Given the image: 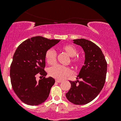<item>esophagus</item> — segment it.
<instances>
[{
    "instance_id": "esophagus-1",
    "label": "esophagus",
    "mask_w": 121,
    "mask_h": 121,
    "mask_svg": "<svg viewBox=\"0 0 121 121\" xmlns=\"http://www.w3.org/2000/svg\"><path fill=\"white\" fill-rule=\"evenodd\" d=\"M56 82L58 83H60V82H61V80H56Z\"/></svg>"
}]
</instances>
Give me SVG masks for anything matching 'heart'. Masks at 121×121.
Here are the masks:
<instances>
[{"label":"heart","mask_w":121,"mask_h":121,"mask_svg":"<svg viewBox=\"0 0 121 121\" xmlns=\"http://www.w3.org/2000/svg\"><path fill=\"white\" fill-rule=\"evenodd\" d=\"M62 49L69 56L72 57L70 61L74 65H77L81 62V57L77 56V49L76 47L71 45H66L62 47ZM45 60L47 63L53 65L55 63L56 59V53L55 50L50 49L47 51L45 53ZM49 73L53 78L58 80H62L66 76L71 74V70L69 68L60 65H55L51 67L49 69Z\"/></svg>","instance_id":"1"}]
</instances>
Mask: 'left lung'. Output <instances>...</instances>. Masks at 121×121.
I'll return each mask as SVG.
<instances>
[{
    "mask_svg": "<svg viewBox=\"0 0 121 121\" xmlns=\"http://www.w3.org/2000/svg\"><path fill=\"white\" fill-rule=\"evenodd\" d=\"M73 43L82 48L85 61L76 78L81 80L69 81L71 87L66 93V97L75 105H85L93 100L103 88L107 62L100 48L91 41L80 39L73 40Z\"/></svg>",
    "mask_w": 121,
    "mask_h": 121,
    "instance_id": "1",
    "label": "left lung"
}]
</instances>
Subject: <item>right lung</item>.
I'll return each instance as SVG.
<instances>
[{"label": "right lung", "mask_w": 121, "mask_h": 121, "mask_svg": "<svg viewBox=\"0 0 121 121\" xmlns=\"http://www.w3.org/2000/svg\"><path fill=\"white\" fill-rule=\"evenodd\" d=\"M60 41L34 37L23 41L15 51L10 66L11 82L15 94L26 104L40 105L49 96L55 80L51 77L45 78V56L47 51ZM37 74L44 78L37 82Z\"/></svg>", "instance_id": "obj_1"}]
</instances>
